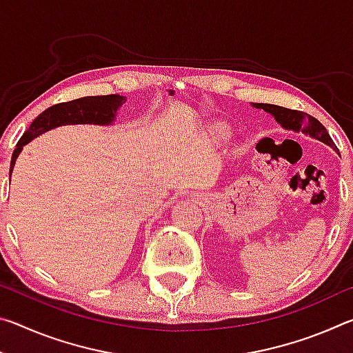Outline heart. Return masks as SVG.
I'll return each instance as SVG.
<instances>
[{
	"mask_svg": "<svg viewBox=\"0 0 353 353\" xmlns=\"http://www.w3.org/2000/svg\"><path fill=\"white\" fill-rule=\"evenodd\" d=\"M227 135H229V132H227L225 126H214L213 129L208 130V137L213 141H223L227 139Z\"/></svg>",
	"mask_w": 353,
	"mask_h": 353,
	"instance_id": "1",
	"label": "heart"
}]
</instances>
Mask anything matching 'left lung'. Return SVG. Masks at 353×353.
<instances>
[{
    "label": "left lung",
    "mask_w": 353,
    "mask_h": 353,
    "mask_svg": "<svg viewBox=\"0 0 353 353\" xmlns=\"http://www.w3.org/2000/svg\"><path fill=\"white\" fill-rule=\"evenodd\" d=\"M255 109H263L268 113L276 118V121L282 124V128L294 130V132H302L305 135L313 137V139L319 140L322 143H325L333 149H336L334 146L333 140L328 135L327 129L322 126V124L318 121V119L313 118L312 115H308L305 112L301 110H291L286 109V107H280V105H274V104H260V103H252Z\"/></svg>",
    "instance_id": "1"
}]
</instances>
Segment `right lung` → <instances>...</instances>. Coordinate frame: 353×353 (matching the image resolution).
<instances>
[{
  "mask_svg": "<svg viewBox=\"0 0 353 353\" xmlns=\"http://www.w3.org/2000/svg\"><path fill=\"white\" fill-rule=\"evenodd\" d=\"M126 103V97L119 94H105V97H83L68 103H61L50 107L34 119L31 126L23 134L17 143L10 159L9 177L14 170L15 160L21 149L35 137L48 132V130L63 126V124H98V126H109L117 117L119 107Z\"/></svg>",
  "mask_w": 353,
  "mask_h": 353,
  "instance_id": "right-lung-1",
  "label": "right lung"
}]
</instances>
